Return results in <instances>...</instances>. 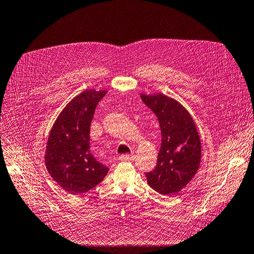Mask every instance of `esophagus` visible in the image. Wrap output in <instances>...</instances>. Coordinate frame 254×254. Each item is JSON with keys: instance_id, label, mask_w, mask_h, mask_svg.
Here are the masks:
<instances>
[{"instance_id": "esophagus-1", "label": "esophagus", "mask_w": 254, "mask_h": 254, "mask_svg": "<svg viewBox=\"0 0 254 254\" xmlns=\"http://www.w3.org/2000/svg\"><path fill=\"white\" fill-rule=\"evenodd\" d=\"M135 159V153H129V154H121L120 160L121 161H133Z\"/></svg>"}]
</instances>
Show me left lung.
I'll use <instances>...</instances> for the list:
<instances>
[{"label":"left lung","mask_w":254,"mask_h":254,"mask_svg":"<svg viewBox=\"0 0 254 254\" xmlns=\"http://www.w3.org/2000/svg\"><path fill=\"white\" fill-rule=\"evenodd\" d=\"M157 115L162 144L157 167L146 173L147 183L163 195H174L188 185L199 168L201 142L194 119L181 103L163 93L140 94Z\"/></svg>","instance_id":"left-lung-1"}]
</instances>
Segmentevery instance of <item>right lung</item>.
Wrapping results in <instances>:
<instances>
[{"label":"right lung","mask_w":254,"mask_h":254,"mask_svg":"<svg viewBox=\"0 0 254 254\" xmlns=\"http://www.w3.org/2000/svg\"><path fill=\"white\" fill-rule=\"evenodd\" d=\"M107 90L86 89L64 107L47 142L48 172L63 190L82 194L94 188L109 168L90 153V125L96 105Z\"/></svg>","instance_id":"1"}]
</instances>
